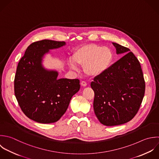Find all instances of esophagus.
Listing matches in <instances>:
<instances>
[{"mask_svg": "<svg viewBox=\"0 0 159 159\" xmlns=\"http://www.w3.org/2000/svg\"><path fill=\"white\" fill-rule=\"evenodd\" d=\"M87 85V84L86 82H85V81H82V82H81V85H82V87H86Z\"/></svg>", "mask_w": 159, "mask_h": 159, "instance_id": "1", "label": "esophagus"}]
</instances>
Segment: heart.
I'll return each instance as SVG.
<instances>
[{
    "label": "heart",
    "mask_w": 159,
    "mask_h": 159,
    "mask_svg": "<svg viewBox=\"0 0 159 159\" xmlns=\"http://www.w3.org/2000/svg\"><path fill=\"white\" fill-rule=\"evenodd\" d=\"M113 54L110 48L97 44H88L77 48L72 59H69L70 67L77 70L78 65L83 66L89 77H96L104 74L110 67Z\"/></svg>",
    "instance_id": "1"
}]
</instances>
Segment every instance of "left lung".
I'll use <instances>...</instances> for the list:
<instances>
[{"label":"left lung","instance_id":"1","mask_svg":"<svg viewBox=\"0 0 159 159\" xmlns=\"http://www.w3.org/2000/svg\"><path fill=\"white\" fill-rule=\"evenodd\" d=\"M116 54H125L90 86L95 93L94 112L99 121L107 126L131 121L137 114L145 93V81L141 64L130 49L112 43Z\"/></svg>","mask_w":159,"mask_h":159}]
</instances>
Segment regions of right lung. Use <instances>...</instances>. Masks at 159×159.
<instances>
[{"label":"right lung","mask_w":159,"mask_h":159,"mask_svg":"<svg viewBox=\"0 0 159 159\" xmlns=\"http://www.w3.org/2000/svg\"><path fill=\"white\" fill-rule=\"evenodd\" d=\"M64 41L44 39L31 44L20 60L14 80L15 95L24 114L43 124L57 121L80 89L79 79H57L58 72L45 69L43 59Z\"/></svg>","instance_id":"obj_1"}]
</instances>
